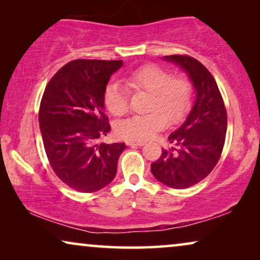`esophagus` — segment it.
I'll return each instance as SVG.
<instances>
[{"mask_svg":"<svg viewBox=\"0 0 260 260\" xmlns=\"http://www.w3.org/2000/svg\"><path fill=\"white\" fill-rule=\"evenodd\" d=\"M126 144L130 145V147H142V145H144V142L143 141H127Z\"/></svg>","mask_w":260,"mask_h":260,"instance_id":"esophagus-1","label":"esophagus"}]
</instances>
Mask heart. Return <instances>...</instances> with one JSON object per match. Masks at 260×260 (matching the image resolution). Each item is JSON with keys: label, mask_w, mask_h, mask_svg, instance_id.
<instances>
[{"label": "heart", "mask_w": 260, "mask_h": 260, "mask_svg": "<svg viewBox=\"0 0 260 260\" xmlns=\"http://www.w3.org/2000/svg\"><path fill=\"white\" fill-rule=\"evenodd\" d=\"M124 80L131 90L150 93L148 111H151L147 115L131 116L117 123L116 133L124 140H149L166 126L167 120L172 124L182 120L190 108L189 80L183 77H173L172 72L163 67H138L127 73ZM127 88L117 80L105 87L104 103L113 116H122L129 109L130 92Z\"/></svg>", "instance_id": "b5f03b06"}]
</instances>
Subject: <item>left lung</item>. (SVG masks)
<instances>
[{
    "instance_id": "obj_1",
    "label": "left lung",
    "mask_w": 260,
    "mask_h": 260,
    "mask_svg": "<svg viewBox=\"0 0 260 260\" xmlns=\"http://www.w3.org/2000/svg\"><path fill=\"white\" fill-rule=\"evenodd\" d=\"M186 72L195 90L193 106L184 122L169 135L173 147L151 163V173L166 186L183 189L204 180L221 155L227 113L220 91L209 71L188 55H166Z\"/></svg>"
}]
</instances>
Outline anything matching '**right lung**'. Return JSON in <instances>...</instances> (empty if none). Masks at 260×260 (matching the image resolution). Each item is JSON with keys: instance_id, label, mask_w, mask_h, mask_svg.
I'll return each instance as SVG.
<instances>
[{"instance_id": "obj_1", "label": "right lung", "mask_w": 260, "mask_h": 260, "mask_svg": "<svg viewBox=\"0 0 260 260\" xmlns=\"http://www.w3.org/2000/svg\"><path fill=\"white\" fill-rule=\"evenodd\" d=\"M122 60H73L49 80L39 123L48 161L67 186L93 193L111 182L125 143H98L109 134L104 91Z\"/></svg>"}]
</instances>
